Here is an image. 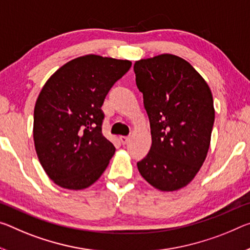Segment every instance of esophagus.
I'll return each instance as SVG.
<instances>
[{"label": "esophagus", "instance_id": "34e87169", "mask_svg": "<svg viewBox=\"0 0 250 250\" xmlns=\"http://www.w3.org/2000/svg\"><path fill=\"white\" fill-rule=\"evenodd\" d=\"M130 141V137L128 136H121L120 137V142L122 145H126Z\"/></svg>", "mask_w": 250, "mask_h": 250}]
</instances>
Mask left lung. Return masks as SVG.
<instances>
[{
  "label": "left lung",
  "instance_id": "1",
  "mask_svg": "<svg viewBox=\"0 0 250 250\" xmlns=\"http://www.w3.org/2000/svg\"><path fill=\"white\" fill-rule=\"evenodd\" d=\"M133 71L152 139L138 170L160 191H177L207 157L215 121L211 90L189 62L173 54L141 59Z\"/></svg>",
  "mask_w": 250,
  "mask_h": 250
}]
</instances>
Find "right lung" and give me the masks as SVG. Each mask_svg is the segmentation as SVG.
Returning a JSON list of instances; mask_svg holds the SVG:
<instances>
[{
  "label": "right lung",
  "mask_w": 250,
  "mask_h": 250,
  "mask_svg": "<svg viewBox=\"0 0 250 250\" xmlns=\"http://www.w3.org/2000/svg\"><path fill=\"white\" fill-rule=\"evenodd\" d=\"M131 61L86 54L51 75L34 106L33 140L46 175L60 187L93 185L116 151L102 134L101 106Z\"/></svg>",
  "instance_id": "obj_1"
}]
</instances>
